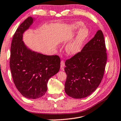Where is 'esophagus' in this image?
<instances>
[{"label":"esophagus","mask_w":121,"mask_h":121,"mask_svg":"<svg viewBox=\"0 0 121 121\" xmlns=\"http://www.w3.org/2000/svg\"><path fill=\"white\" fill-rule=\"evenodd\" d=\"M60 67H61V69L62 70L64 69V67H65V62L64 60H62L61 61V65H60Z\"/></svg>","instance_id":"1"}]
</instances>
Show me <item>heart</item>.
Here are the masks:
<instances>
[{
  "label": "heart",
  "mask_w": 121,
  "mask_h": 121,
  "mask_svg": "<svg viewBox=\"0 0 121 121\" xmlns=\"http://www.w3.org/2000/svg\"><path fill=\"white\" fill-rule=\"evenodd\" d=\"M81 22L72 23L70 25V29L72 31L75 32L83 26ZM88 30L86 28H82L79 30L73 39L66 47V51L69 55H74L79 52L82 45L88 36Z\"/></svg>",
  "instance_id": "1"
}]
</instances>
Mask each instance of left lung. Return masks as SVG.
Masks as SVG:
<instances>
[{"label":"left lung","mask_w":121,"mask_h":121,"mask_svg":"<svg viewBox=\"0 0 121 121\" xmlns=\"http://www.w3.org/2000/svg\"><path fill=\"white\" fill-rule=\"evenodd\" d=\"M107 56L103 34L99 30L81 52L67 59L65 91L70 97L82 99L91 94L102 81Z\"/></svg>","instance_id":"obj_1"}]
</instances>
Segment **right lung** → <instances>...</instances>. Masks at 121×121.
<instances>
[{"instance_id":"right-lung-1","label":"right lung","mask_w":121,"mask_h":121,"mask_svg":"<svg viewBox=\"0 0 121 121\" xmlns=\"http://www.w3.org/2000/svg\"><path fill=\"white\" fill-rule=\"evenodd\" d=\"M33 22L28 17L20 24L13 35L11 46L9 66L13 82L23 96L36 99L45 95L49 78L60 70V58L46 55L27 47L22 34Z\"/></svg>"}]
</instances>
